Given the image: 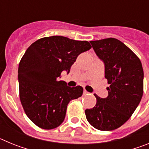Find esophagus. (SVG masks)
<instances>
[{"mask_svg":"<svg viewBox=\"0 0 149 149\" xmlns=\"http://www.w3.org/2000/svg\"><path fill=\"white\" fill-rule=\"evenodd\" d=\"M89 93H88L86 89H84V95H89Z\"/></svg>","mask_w":149,"mask_h":149,"instance_id":"obj_1","label":"esophagus"}]
</instances>
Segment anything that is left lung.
<instances>
[{
    "label": "left lung",
    "instance_id": "left-lung-1",
    "mask_svg": "<svg viewBox=\"0 0 149 149\" xmlns=\"http://www.w3.org/2000/svg\"><path fill=\"white\" fill-rule=\"evenodd\" d=\"M97 56L104 63L108 96L96 94V104L86 109L89 123L100 131H113L125 123L139 105L143 94L140 60L128 47L115 38L90 41Z\"/></svg>",
    "mask_w": 149,
    "mask_h": 149
}]
</instances>
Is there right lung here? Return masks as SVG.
<instances>
[{"label": "right lung", "mask_w": 149, "mask_h": 149, "mask_svg": "<svg viewBox=\"0 0 149 149\" xmlns=\"http://www.w3.org/2000/svg\"><path fill=\"white\" fill-rule=\"evenodd\" d=\"M91 48L87 41L54 36L38 39L27 48L18 65L19 97L36 125L51 130L63 123L68 104L81 97L84 89L68 86L57 78L63 71L69 73L77 56Z\"/></svg>", "instance_id": "1"}]
</instances>
